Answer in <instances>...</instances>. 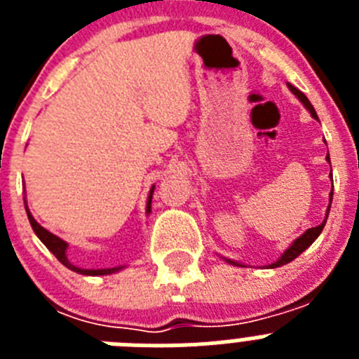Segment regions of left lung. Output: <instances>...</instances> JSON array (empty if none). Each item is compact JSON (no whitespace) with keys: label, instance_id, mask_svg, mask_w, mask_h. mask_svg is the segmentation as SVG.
Listing matches in <instances>:
<instances>
[{"label":"left lung","instance_id":"1","mask_svg":"<svg viewBox=\"0 0 359 359\" xmlns=\"http://www.w3.org/2000/svg\"><path fill=\"white\" fill-rule=\"evenodd\" d=\"M287 88H290V90L293 91V93H294V97H297L298 100H300V102H302L304 106H306V109L309 111V113H311V116H313V118H315V120H318V115H316L315 107L311 106L309 98H307L306 95L302 93V91H300V90H297V88H294V86L287 84ZM325 160H327L329 163H331V158H329V151H327V158H325ZM329 199H331V201H332V190H331V194H329ZM329 210H331V203H329L327 212H325V219H323V221H322V224H318V226H315V228H309V230H306V231H304L302 236L298 237V239H294L293 243H291V246H290V248H287L286 252L282 253V255L278 257L277 261H275V262H271V264H269L268 268H280V266L287 264V262H291V261H293V259H297V257L300 255V253H302V252H306V250L309 248L311 244L315 243V241H316V237H318L320 233H322L323 226H325V221H327V217H329ZM224 261H226V262H230V264L243 266V264H241V262L230 261V259H224Z\"/></svg>","mask_w":359,"mask_h":359}]
</instances>
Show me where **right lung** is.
<instances>
[{"label": "right lung", "mask_w": 359, "mask_h": 359, "mask_svg": "<svg viewBox=\"0 0 359 359\" xmlns=\"http://www.w3.org/2000/svg\"><path fill=\"white\" fill-rule=\"evenodd\" d=\"M152 192H154V187H151V192H149L147 207H145V214H151ZM25 208H27V215H28V221H30V224H32V230L36 231V236L39 237L41 243H43L44 246H46V248H48L50 252H52L53 255H55L57 259H59V262H61V264H65L66 268L72 269V271H75V273L90 275V277H98V275H111V273H116V271H120V269L126 268V266H116V268L84 269V268H79V266L72 264V262H69V259H68V255H66V250H68V243H66V241H62L61 237L53 236L52 231H48V230H46V228H43L39 223H37L36 219H34V215L30 214V210H28L27 199H25Z\"/></svg>", "instance_id": "1"}]
</instances>
